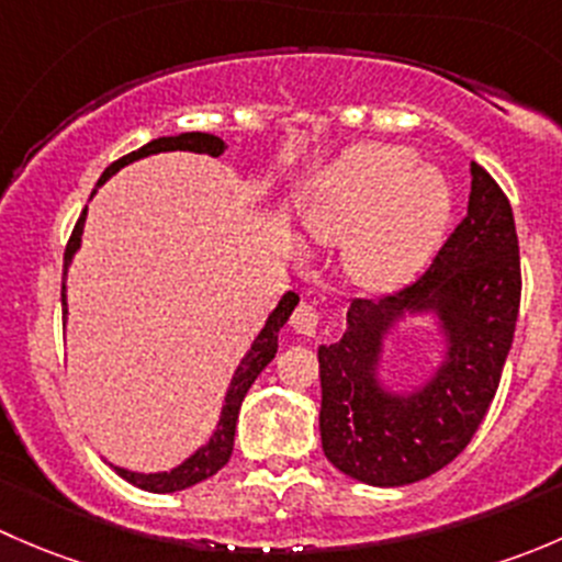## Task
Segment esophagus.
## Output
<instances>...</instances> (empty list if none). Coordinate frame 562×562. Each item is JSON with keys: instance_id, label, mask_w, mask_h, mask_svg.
I'll list each match as a JSON object with an SVG mask.
<instances>
[{"instance_id": "1", "label": "esophagus", "mask_w": 562, "mask_h": 562, "mask_svg": "<svg viewBox=\"0 0 562 562\" xmlns=\"http://www.w3.org/2000/svg\"><path fill=\"white\" fill-rule=\"evenodd\" d=\"M317 323H321V313L313 307V304H299L296 310H293L291 315V326L296 328L299 334H307V337H313L317 331Z\"/></svg>"}]
</instances>
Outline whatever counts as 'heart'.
Masks as SVG:
<instances>
[{
	"mask_svg": "<svg viewBox=\"0 0 562 562\" xmlns=\"http://www.w3.org/2000/svg\"><path fill=\"white\" fill-rule=\"evenodd\" d=\"M416 160L407 146H353L304 195V228L317 241H345V266L359 285L381 291L411 280L449 228V179Z\"/></svg>",
	"mask_w": 562,
	"mask_h": 562,
	"instance_id": "b5f03b06",
	"label": "heart"
}]
</instances>
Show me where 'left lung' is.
Returning a JSON list of instances; mask_svg holds the SVG:
<instances>
[{"label": "left lung", "mask_w": 562, "mask_h": 562, "mask_svg": "<svg viewBox=\"0 0 562 562\" xmlns=\"http://www.w3.org/2000/svg\"><path fill=\"white\" fill-rule=\"evenodd\" d=\"M468 217L429 269L383 299H353L339 342L317 348L323 454L370 486H405L462 454L501 386L517 328L522 271L512 203L470 162ZM405 312L441 317L450 350L424 390L391 395L376 381L382 337Z\"/></svg>", "instance_id": "8db88e82"}]
</instances>
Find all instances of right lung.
Listing matches in <instances>:
<instances>
[{"mask_svg":"<svg viewBox=\"0 0 562 562\" xmlns=\"http://www.w3.org/2000/svg\"><path fill=\"white\" fill-rule=\"evenodd\" d=\"M157 151H198V155L220 157L225 151V144H223V138H217V135H209V133H181V135H171V138H155V140H149L146 146H140L138 151H130V155L119 157L116 162H111V166L103 171V176H100L98 187L103 184L105 179H111L119 168L130 166V162L140 160V157L157 155ZM83 220H87V209H83L81 217H78L76 228H72V234H70V241H67V247H65V274H67V266H70L72 255H76V249L81 247ZM296 304H299V296L293 291H288L285 296L280 299V304L274 307V313L269 315L266 326L260 328V334L255 337L252 348L247 350V356L241 359L239 370H236L234 381H231L228 396H225V405H223V416H220V424H217V432L209 438L206 446H201L195 454H192L190 459H184V462H181L179 468H173L171 473L146 475V473H133V470H124V468H113V470H116L124 481L140 486V490L160 492V495H166V492L187 490V486L198 484V481L209 479V475L217 473L220 468H225L231 459V451H234V435H236V422H239L241 400L247 396V391L255 383V378L260 375V370H263V367L274 359L277 331L285 326V321L291 317ZM61 315L67 317L65 282H61Z\"/></svg>","mask_w":562,"mask_h":562,"instance_id":"obj_1","label":"right lung"}]
</instances>
